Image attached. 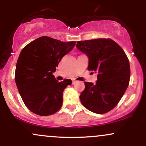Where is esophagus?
Listing matches in <instances>:
<instances>
[{
  "instance_id": "obj_1",
  "label": "esophagus",
  "mask_w": 146,
  "mask_h": 146,
  "mask_svg": "<svg viewBox=\"0 0 146 146\" xmlns=\"http://www.w3.org/2000/svg\"><path fill=\"white\" fill-rule=\"evenodd\" d=\"M76 82H78V81H76V80H73V82H72V84H75Z\"/></svg>"
}]
</instances>
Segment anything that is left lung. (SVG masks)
<instances>
[{"mask_svg":"<svg viewBox=\"0 0 146 146\" xmlns=\"http://www.w3.org/2000/svg\"><path fill=\"white\" fill-rule=\"evenodd\" d=\"M76 47L88 56V70L98 73L96 84L84 82L80 101L90 111L108 113L117 105L128 86V58L121 46L109 38L78 41Z\"/></svg>","mask_w":146,"mask_h":146,"instance_id":"obj_1","label":"left lung"}]
</instances>
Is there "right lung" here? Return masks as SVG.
<instances>
[{
	"mask_svg": "<svg viewBox=\"0 0 146 146\" xmlns=\"http://www.w3.org/2000/svg\"><path fill=\"white\" fill-rule=\"evenodd\" d=\"M75 43L42 36L21 51L16 64L15 81L23 102L33 113L48 116L61 108L64 90L72 82L64 80L58 82L53 73Z\"/></svg>",
	"mask_w": 146,
	"mask_h": 146,
	"instance_id": "1",
	"label": "right lung"
}]
</instances>
